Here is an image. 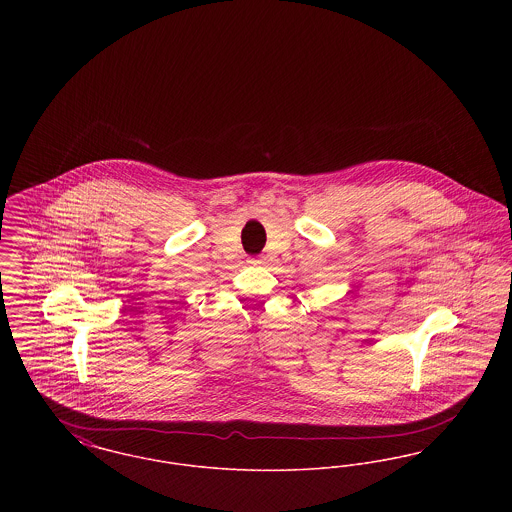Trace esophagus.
I'll return each instance as SVG.
<instances>
[{"label":"esophagus","instance_id":"34e87169","mask_svg":"<svg viewBox=\"0 0 512 512\" xmlns=\"http://www.w3.org/2000/svg\"><path fill=\"white\" fill-rule=\"evenodd\" d=\"M249 263H253V265H261L263 263V259L261 257H251V261Z\"/></svg>","mask_w":512,"mask_h":512}]
</instances>
